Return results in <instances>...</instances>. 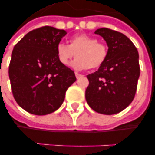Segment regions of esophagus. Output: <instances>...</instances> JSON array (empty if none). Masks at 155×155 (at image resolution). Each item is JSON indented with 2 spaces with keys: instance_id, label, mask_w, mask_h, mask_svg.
<instances>
[{
  "instance_id": "obj_1",
  "label": "esophagus",
  "mask_w": 155,
  "mask_h": 155,
  "mask_svg": "<svg viewBox=\"0 0 155 155\" xmlns=\"http://www.w3.org/2000/svg\"><path fill=\"white\" fill-rule=\"evenodd\" d=\"M75 76H76V78H77V79H78V78H80L81 77H83V75H81V74L78 73V72H75Z\"/></svg>"
}]
</instances>
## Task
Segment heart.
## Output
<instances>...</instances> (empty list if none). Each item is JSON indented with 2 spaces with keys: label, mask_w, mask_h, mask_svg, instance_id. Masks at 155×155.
Returning a JSON list of instances; mask_svg holds the SVG:
<instances>
[{
  "label": "heart",
  "mask_w": 155,
  "mask_h": 155,
  "mask_svg": "<svg viewBox=\"0 0 155 155\" xmlns=\"http://www.w3.org/2000/svg\"><path fill=\"white\" fill-rule=\"evenodd\" d=\"M107 54L106 45L86 34L73 36L70 39V45L64 42L57 45L58 58L63 65L68 66L72 58L77 57L71 63L76 70L97 68L106 61Z\"/></svg>",
  "instance_id": "1"
}]
</instances>
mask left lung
<instances>
[{
	"label": "left lung",
	"instance_id": "left-lung-1",
	"mask_svg": "<svg viewBox=\"0 0 155 155\" xmlns=\"http://www.w3.org/2000/svg\"><path fill=\"white\" fill-rule=\"evenodd\" d=\"M95 34L106 41L108 54L97 71L87 76L89 85L85 97L95 112L115 114L134 98L140 74L139 52L130 39L121 32L104 27L95 31Z\"/></svg>",
	"mask_w": 155,
	"mask_h": 155
}]
</instances>
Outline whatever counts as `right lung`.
I'll return each instance as SVG.
<instances>
[{
    "mask_svg": "<svg viewBox=\"0 0 155 155\" xmlns=\"http://www.w3.org/2000/svg\"><path fill=\"white\" fill-rule=\"evenodd\" d=\"M66 34L46 26L31 31L14 47L9 65L12 91L18 105L30 114L46 115L58 109L77 80L57 55V45Z\"/></svg>",
    "mask_w": 155,
    "mask_h": 155,
    "instance_id": "obj_1",
    "label": "right lung"
}]
</instances>
